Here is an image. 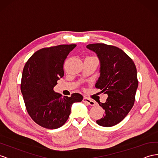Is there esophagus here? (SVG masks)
Returning a JSON list of instances; mask_svg holds the SVG:
<instances>
[{
	"label": "esophagus",
	"instance_id": "1",
	"mask_svg": "<svg viewBox=\"0 0 158 158\" xmlns=\"http://www.w3.org/2000/svg\"><path fill=\"white\" fill-rule=\"evenodd\" d=\"M83 102H84V103H86V104H88V105L91 106H95V104H96L94 101L90 99H88V98H84Z\"/></svg>",
	"mask_w": 158,
	"mask_h": 158
}]
</instances>
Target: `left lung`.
Instances as JSON below:
<instances>
[{
	"label": "left lung",
	"instance_id": "left-lung-1",
	"mask_svg": "<svg viewBox=\"0 0 158 158\" xmlns=\"http://www.w3.org/2000/svg\"><path fill=\"white\" fill-rule=\"evenodd\" d=\"M86 48L98 58L100 77L95 86L108 95L105 103H99L104 109L98 124L111 127L120 123L132 108L138 86L137 70L133 60L122 50L105 44H91Z\"/></svg>",
	"mask_w": 158,
	"mask_h": 158
}]
</instances>
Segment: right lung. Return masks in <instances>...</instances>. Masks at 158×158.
Here are the masks:
<instances>
[{
    "label": "right lung",
    "instance_id": "1",
    "mask_svg": "<svg viewBox=\"0 0 158 158\" xmlns=\"http://www.w3.org/2000/svg\"><path fill=\"white\" fill-rule=\"evenodd\" d=\"M76 44H63L42 48L34 54L25 64L20 89L30 116L37 124L47 129H57L64 124L72 105L81 102L78 93L70 97L54 91L57 81L63 77V65Z\"/></svg>",
    "mask_w": 158,
    "mask_h": 158
}]
</instances>
